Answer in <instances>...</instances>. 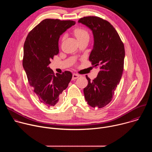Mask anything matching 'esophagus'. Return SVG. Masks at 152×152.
<instances>
[{
  "mask_svg": "<svg viewBox=\"0 0 152 152\" xmlns=\"http://www.w3.org/2000/svg\"><path fill=\"white\" fill-rule=\"evenodd\" d=\"M80 76L78 75V74H76V73H74L73 75V76H72V79L73 80H75L76 79H77Z\"/></svg>",
  "mask_w": 152,
  "mask_h": 152,
  "instance_id": "1",
  "label": "esophagus"
}]
</instances>
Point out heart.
I'll return each mask as SVG.
<instances>
[{
	"label": "heart",
	"mask_w": 152,
	"mask_h": 152,
	"mask_svg": "<svg viewBox=\"0 0 152 152\" xmlns=\"http://www.w3.org/2000/svg\"><path fill=\"white\" fill-rule=\"evenodd\" d=\"M74 34L79 41L85 38H90V35L88 30L82 27L76 28L74 31Z\"/></svg>",
	"instance_id": "obj_1"
}]
</instances>
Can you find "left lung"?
Here are the masks:
<instances>
[{"mask_svg": "<svg viewBox=\"0 0 152 152\" xmlns=\"http://www.w3.org/2000/svg\"><path fill=\"white\" fill-rule=\"evenodd\" d=\"M78 22L88 27L94 36L89 60L93 67H99L93 80L86 75L88 85L83 89L86 101L93 107H103L113 99L124 68V45L117 31L107 21L96 16L80 18Z\"/></svg>", "mask_w": 152, "mask_h": 152, "instance_id": "1", "label": "left lung"}]
</instances>
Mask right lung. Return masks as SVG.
<instances>
[{"label":"right lung","instance_id":"1","mask_svg":"<svg viewBox=\"0 0 152 152\" xmlns=\"http://www.w3.org/2000/svg\"><path fill=\"white\" fill-rule=\"evenodd\" d=\"M75 23L72 20L45 19L29 33L25 42L23 66L28 82L39 102L49 107L59 103L61 94L72 78L69 71L55 75L49 65L59 53L60 35Z\"/></svg>","mask_w":152,"mask_h":152}]
</instances>
